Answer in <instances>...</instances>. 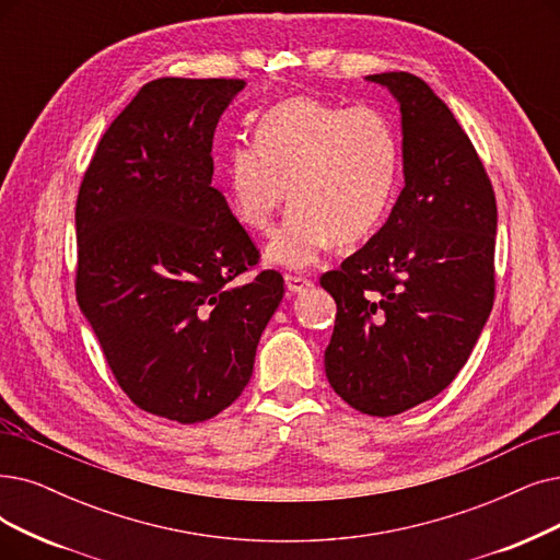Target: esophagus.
I'll return each mask as SVG.
<instances>
[{"label":"esophagus","instance_id":"obj_1","mask_svg":"<svg viewBox=\"0 0 560 560\" xmlns=\"http://www.w3.org/2000/svg\"><path fill=\"white\" fill-rule=\"evenodd\" d=\"M284 284H287L289 292L301 294V292H305V289H310V287H312V280H310V278H305V276L287 273V276H284Z\"/></svg>","mask_w":560,"mask_h":560}]
</instances>
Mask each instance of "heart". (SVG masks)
<instances>
[{"label":"heart","mask_w":560,"mask_h":560,"mask_svg":"<svg viewBox=\"0 0 560 560\" xmlns=\"http://www.w3.org/2000/svg\"><path fill=\"white\" fill-rule=\"evenodd\" d=\"M399 170V130L384 107L294 96L264 112L255 144L236 142L222 172L236 220L255 234L271 232L292 197L268 257L303 268L332 241L355 245L384 225Z\"/></svg>","instance_id":"1"}]
</instances>
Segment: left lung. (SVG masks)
<instances>
[{
  "mask_svg": "<svg viewBox=\"0 0 560 560\" xmlns=\"http://www.w3.org/2000/svg\"><path fill=\"white\" fill-rule=\"evenodd\" d=\"M405 188L361 250L319 282L335 299L326 376L347 405L397 416L451 386L497 292V197L464 128L428 82L393 71Z\"/></svg>",
  "mask_w": 560,
  "mask_h": 560,
  "instance_id": "left-lung-1",
  "label": "left lung"
}]
</instances>
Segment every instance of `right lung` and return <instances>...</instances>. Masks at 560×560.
<instances>
[{"instance_id": "1", "label": "right lung", "mask_w": 560, "mask_h": 560, "mask_svg": "<svg viewBox=\"0 0 560 560\" xmlns=\"http://www.w3.org/2000/svg\"><path fill=\"white\" fill-rule=\"evenodd\" d=\"M238 78H159L109 124L75 205V296L132 405L182 424L250 382L284 294L213 182V132Z\"/></svg>"}]
</instances>
